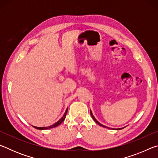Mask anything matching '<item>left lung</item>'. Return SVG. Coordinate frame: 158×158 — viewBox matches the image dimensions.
Masks as SVG:
<instances>
[{
	"label": "left lung",
	"instance_id": "obj_1",
	"mask_svg": "<svg viewBox=\"0 0 158 158\" xmlns=\"http://www.w3.org/2000/svg\"><path fill=\"white\" fill-rule=\"evenodd\" d=\"M90 116H92V118H93V119L95 121V122L96 123H98L99 125H100V126H102V127H105V128H109V129H111L110 127H106V126H105V125H102V124H101V123H99L97 120L95 119V118L94 117V116H93V113H92V111H91V110H90ZM123 128H124V127H123ZM123 128H118V129H114V130H121V129H123Z\"/></svg>",
	"mask_w": 158,
	"mask_h": 158
}]
</instances>
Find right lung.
<instances>
[{
    "mask_svg": "<svg viewBox=\"0 0 158 158\" xmlns=\"http://www.w3.org/2000/svg\"><path fill=\"white\" fill-rule=\"evenodd\" d=\"M68 109L67 108L66 111L65 112V114H63V116H62V118L59 120V121H58L56 123H55L54 124H53L52 125H50V126H48V127H35V126H33V127L35 128V129H37V130H48V129H51V128H53V127H57L60 124H61L63 123V121L65 120V117H66V115H67V113H68Z\"/></svg>",
    "mask_w": 158,
    "mask_h": 158,
    "instance_id": "obj_1",
    "label": "right lung"
}]
</instances>
